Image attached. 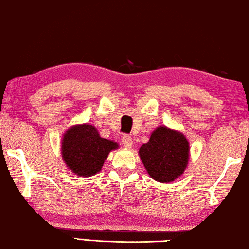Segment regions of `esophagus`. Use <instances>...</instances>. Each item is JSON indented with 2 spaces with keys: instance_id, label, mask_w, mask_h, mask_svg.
Masks as SVG:
<instances>
[{
  "instance_id": "obj_1",
  "label": "esophagus",
  "mask_w": 249,
  "mask_h": 249,
  "mask_svg": "<svg viewBox=\"0 0 249 249\" xmlns=\"http://www.w3.org/2000/svg\"><path fill=\"white\" fill-rule=\"evenodd\" d=\"M122 145H124L125 148H131L132 138L130 137V136H129V135L122 136Z\"/></svg>"
}]
</instances>
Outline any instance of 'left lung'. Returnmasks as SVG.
I'll return each mask as SVG.
<instances>
[{
    "mask_svg": "<svg viewBox=\"0 0 249 249\" xmlns=\"http://www.w3.org/2000/svg\"><path fill=\"white\" fill-rule=\"evenodd\" d=\"M138 153L151 178L171 182L182 175L188 164L189 142L181 132L162 125L152 132L148 142Z\"/></svg>",
    "mask_w": 249,
    "mask_h": 249,
    "instance_id": "8db88e82",
    "label": "left lung"
}]
</instances>
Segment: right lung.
Listing matches in <instances>:
<instances>
[{"instance_id": "1", "label": "right lung", "mask_w": 249, "mask_h": 249, "mask_svg": "<svg viewBox=\"0 0 249 249\" xmlns=\"http://www.w3.org/2000/svg\"><path fill=\"white\" fill-rule=\"evenodd\" d=\"M119 145L102 138L90 124H77L63 135L61 154L68 168L76 176L90 177L101 171L108 153Z\"/></svg>"}]
</instances>
